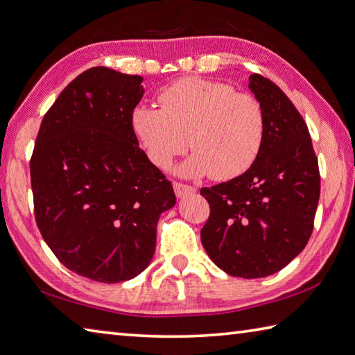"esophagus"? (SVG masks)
Here are the masks:
<instances>
[{
  "label": "esophagus",
  "mask_w": 355,
  "mask_h": 355,
  "mask_svg": "<svg viewBox=\"0 0 355 355\" xmlns=\"http://www.w3.org/2000/svg\"><path fill=\"white\" fill-rule=\"evenodd\" d=\"M173 187H175V193H176L178 198H184L187 195H193V193L196 191L191 185H185V184H179V182H175V184H173Z\"/></svg>",
  "instance_id": "esophagus-1"
}]
</instances>
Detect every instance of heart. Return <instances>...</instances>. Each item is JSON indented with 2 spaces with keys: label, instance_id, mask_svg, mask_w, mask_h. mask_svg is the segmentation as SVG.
Here are the masks:
<instances>
[{
  "label": "heart",
  "instance_id": "b5f03b06",
  "mask_svg": "<svg viewBox=\"0 0 355 355\" xmlns=\"http://www.w3.org/2000/svg\"><path fill=\"white\" fill-rule=\"evenodd\" d=\"M159 103L160 108L139 103L131 112L132 131L157 168H166L189 144L193 155L176 170L182 178L229 180L257 160L266 131L257 97L227 83L189 77L160 92Z\"/></svg>",
  "mask_w": 355,
  "mask_h": 355
}]
</instances>
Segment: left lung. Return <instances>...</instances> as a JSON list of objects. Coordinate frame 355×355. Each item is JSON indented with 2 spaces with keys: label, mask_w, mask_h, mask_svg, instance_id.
I'll return each instance as SVG.
<instances>
[{
  "label": "left lung",
  "mask_w": 355,
  "mask_h": 355,
  "mask_svg": "<svg viewBox=\"0 0 355 355\" xmlns=\"http://www.w3.org/2000/svg\"><path fill=\"white\" fill-rule=\"evenodd\" d=\"M249 88L264 110L263 146L243 175L200 189L210 204L200 241L225 273L263 278L282 270L309 241L320 171L309 130L289 97L259 73L249 77Z\"/></svg>",
  "instance_id": "obj_1"
}]
</instances>
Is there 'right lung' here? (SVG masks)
I'll list each match as a JSON object with an SVG mask.
<instances>
[{"label":"right lung","mask_w":355,"mask_h":355,"mask_svg":"<svg viewBox=\"0 0 355 355\" xmlns=\"http://www.w3.org/2000/svg\"><path fill=\"white\" fill-rule=\"evenodd\" d=\"M142 80L105 66L80 73L46 112L31 159L43 239L63 266L98 283L148 267L160 213L176 204L131 126Z\"/></svg>","instance_id":"obj_1"}]
</instances>
